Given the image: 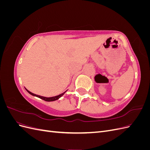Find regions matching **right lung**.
Instances as JSON below:
<instances>
[{
	"mask_svg": "<svg viewBox=\"0 0 150 150\" xmlns=\"http://www.w3.org/2000/svg\"><path fill=\"white\" fill-rule=\"evenodd\" d=\"M26 91H28L29 94H30L31 95H33V96H36V97H38V98H40V99H43V100L46 101H56V100H57V99H59L61 96H62L64 94V93L66 92V91H65V92H64L63 93H62V94H59V95H58V96H56L51 97V98H46V97H44V96H39V95H37V94H34V93H33L30 92L29 91H28V89H26Z\"/></svg>",
	"mask_w": 150,
	"mask_h": 150,
	"instance_id": "add662e5",
	"label": "right lung"
}]
</instances>
